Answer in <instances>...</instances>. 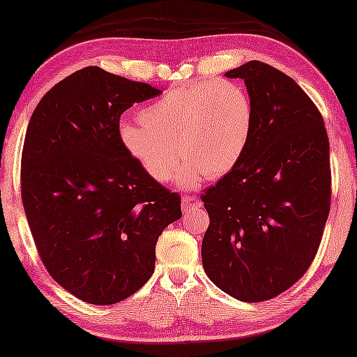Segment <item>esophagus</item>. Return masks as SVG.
Returning a JSON list of instances; mask_svg holds the SVG:
<instances>
[{
	"label": "esophagus",
	"instance_id": "34e87169",
	"mask_svg": "<svg viewBox=\"0 0 357 357\" xmlns=\"http://www.w3.org/2000/svg\"><path fill=\"white\" fill-rule=\"evenodd\" d=\"M202 206V202L196 198V196H184L183 198V210L188 211L193 208H199Z\"/></svg>",
	"mask_w": 357,
	"mask_h": 357
}]
</instances>
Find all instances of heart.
Instances as JSON below:
<instances>
[{"mask_svg": "<svg viewBox=\"0 0 357 357\" xmlns=\"http://www.w3.org/2000/svg\"><path fill=\"white\" fill-rule=\"evenodd\" d=\"M255 130V105L239 82L195 81L178 86L141 112V121L119 124V139L142 170L167 183L185 162L179 184L229 174L244 158Z\"/></svg>", "mask_w": 357, "mask_h": 357, "instance_id": "heart-1", "label": "heart"}]
</instances>
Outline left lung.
I'll list each match as a JSON object with an SVG mask.
<instances>
[{
    "mask_svg": "<svg viewBox=\"0 0 357 357\" xmlns=\"http://www.w3.org/2000/svg\"><path fill=\"white\" fill-rule=\"evenodd\" d=\"M225 77L244 79L255 130L239 164L201 196L210 216L202 264L227 294L262 302L298 282L319 248L330 142L319 109L285 73L250 61Z\"/></svg>",
    "mask_w": 357,
    "mask_h": 357,
    "instance_id": "8db88e82",
    "label": "left lung"
}]
</instances>
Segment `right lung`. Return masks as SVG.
Instances as JSON below:
<instances>
[{
  "label": "right lung",
  "instance_id": "right-lung-1",
  "mask_svg": "<svg viewBox=\"0 0 357 357\" xmlns=\"http://www.w3.org/2000/svg\"><path fill=\"white\" fill-rule=\"evenodd\" d=\"M96 66L38 102L21 155V198L44 267L78 299L112 305L155 270L156 242L181 196L151 179L119 139V118L161 95Z\"/></svg>",
  "mask_w": 357,
  "mask_h": 357
}]
</instances>
